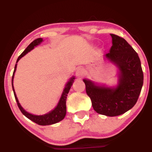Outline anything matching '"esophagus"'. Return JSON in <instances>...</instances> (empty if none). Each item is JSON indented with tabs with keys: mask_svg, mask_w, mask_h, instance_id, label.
<instances>
[{
	"mask_svg": "<svg viewBox=\"0 0 152 152\" xmlns=\"http://www.w3.org/2000/svg\"><path fill=\"white\" fill-rule=\"evenodd\" d=\"M84 70H83L82 68H78L76 70L75 75H76V76L77 77H79V78L82 77L84 76Z\"/></svg>",
	"mask_w": 152,
	"mask_h": 152,
	"instance_id": "1",
	"label": "esophagus"
}]
</instances>
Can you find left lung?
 <instances>
[{
    "mask_svg": "<svg viewBox=\"0 0 152 152\" xmlns=\"http://www.w3.org/2000/svg\"><path fill=\"white\" fill-rule=\"evenodd\" d=\"M112 46L103 55L105 61L118 68V82L113 86L83 79L93 109L106 116L122 115L136 104L143 84L140 58L125 39L111 34Z\"/></svg>",
    "mask_w": 152,
    "mask_h": 152,
    "instance_id": "left-lung-1",
    "label": "left lung"
}]
</instances>
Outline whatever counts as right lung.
Wrapping results in <instances>:
<instances>
[{"mask_svg": "<svg viewBox=\"0 0 152 152\" xmlns=\"http://www.w3.org/2000/svg\"><path fill=\"white\" fill-rule=\"evenodd\" d=\"M43 41V40L42 38H38L35 39L34 41H33L31 43L28 47H27V48L23 52L21 55L18 57L17 60H16V63L15 64V67H14L13 75H12V89H13V91H14V97H15L18 107L20 110V111H21V113L23 114L26 118H28V119L32 120V122H35V123L38 124L39 125L45 126V125H50V124L57 123V122L61 121V120L65 118L66 114V99H67V95L68 94V93H69L70 89L71 88L72 84H73L74 80L75 79V76H72V77H70L69 79V80L68 81V82L66 83L65 85V87H64L63 92H62V94L61 95V97H60L57 106L54 108V109L51 110V111H49L48 113L43 114V115H34V114L28 113V111H26V110L22 107V106L20 105L19 102H18V99L17 98V96H16L15 91H14V84H13L14 74H15V72L16 70V67H17V63L23 57H24L26 54H28L29 52H30L32 50L34 49L35 47H37V45H40Z\"/></svg>", "mask_w": 152, "mask_h": 152, "instance_id": "right-lung-1", "label": "right lung"}]
</instances>
